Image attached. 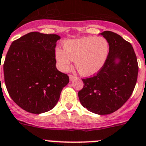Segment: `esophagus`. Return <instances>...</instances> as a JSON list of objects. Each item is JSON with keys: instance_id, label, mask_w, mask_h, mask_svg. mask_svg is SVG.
Returning <instances> with one entry per match:
<instances>
[{"instance_id": "34e87169", "label": "esophagus", "mask_w": 146, "mask_h": 146, "mask_svg": "<svg viewBox=\"0 0 146 146\" xmlns=\"http://www.w3.org/2000/svg\"><path fill=\"white\" fill-rule=\"evenodd\" d=\"M75 79H77V77H76V76L69 75V80H70V81H72V80H74Z\"/></svg>"}]
</instances>
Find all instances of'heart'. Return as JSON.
<instances>
[{
	"label": "heart",
	"mask_w": 146,
	"mask_h": 146,
	"mask_svg": "<svg viewBox=\"0 0 146 146\" xmlns=\"http://www.w3.org/2000/svg\"><path fill=\"white\" fill-rule=\"evenodd\" d=\"M109 54V42L104 37H84L66 41L63 48L56 49L55 58L62 71L68 70L72 60H75L80 74L90 77L103 68Z\"/></svg>",
	"instance_id": "1"
}]
</instances>
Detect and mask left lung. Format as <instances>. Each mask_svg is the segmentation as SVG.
Wrapping results in <instances>:
<instances>
[{
	"mask_svg": "<svg viewBox=\"0 0 146 146\" xmlns=\"http://www.w3.org/2000/svg\"><path fill=\"white\" fill-rule=\"evenodd\" d=\"M109 44L104 66L95 76L83 79L78 92L81 105L100 115L111 114L129 99L138 74L137 60L132 46L121 36L110 31L100 33Z\"/></svg>",
	"mask_w": 146,
	"mask_h": 146,
	"instance_id": "left-lung-1",
	"label": "left lung"
}]
</instances>
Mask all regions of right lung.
<instances>
[{
  "instance_id": "1",
  "label": "right lung",
  "mask_w": 146,
  "mask_h": 146,
  "mask_svg": "<svg viewBox=\"0 0 146 146\" xmlns=\"http://www.w3.org/2000/svg\"><path fill=\"white\" fill-rule=\"evenodd\" d=\"M60 39L55 34L30 32L9 48L3 64L5 84L12 100L29 113L53 109L69 82L67 74L56 68L54 48Z\"/></svg>"
}]
</instances>
